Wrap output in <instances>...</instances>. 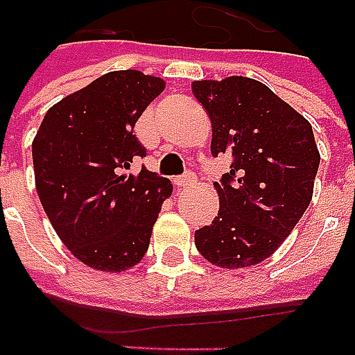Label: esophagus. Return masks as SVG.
<instances>
[{
	"label": "esophagus",
	"instance_id": "esophagus-1",
	"mask_svg": "<svg viewBox=\"0 0 355 355\" xmlns=\"http://www.w3.org/2000/svg\"><path fill=\"white\" fill-rule=\"evenodd\" d=\"M194 180H196V178H194L193 172H187V174L174 178V185L175 187H191L194 183Z\"/></svg>",
	"mask_w": 355,
	"mask_h": 355
}]
</instances>
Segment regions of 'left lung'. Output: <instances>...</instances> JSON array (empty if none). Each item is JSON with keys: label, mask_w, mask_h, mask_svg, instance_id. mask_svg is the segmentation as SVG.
Here are the masks:
<instances>
[{"label": "left lung", "mask_w": 355, "mask_h": 355, "mask_svg": "<svg viewBox=\"0 0 355 355\" xmlns=\"http://www.w3.org/2000/svg\"><path fill=\"white\" fill-rule=\"evenodd\" d=\"M193 93L211 119V153L232 159L230 172L213 183L217 217L194 232V243L218 268L254 266L311 204L320 164L313 127L258 80H198Z\"/></svg>", "instance_id": "1"}]
</instances>
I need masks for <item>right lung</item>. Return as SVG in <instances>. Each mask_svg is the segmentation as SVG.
<instances>
[{
    "mask_svg": "<svg viewBox=\"0 0 355 355\" xmlns=\"http://www.w3.org/2000/svg\"><path fill=\"white\" fill-rule=\"evenodd\" d=\"M164 82L140 71H114L46 112L31 146L35 185L55 234L80 262L98 271L137 266L149 247L170 180L142 166L135 135Z\"/></svg>",
    "mask_w": 355,
    "mask_h": 355,
    "instance_id": "1",
    "label": "right lung"
}]
</instances>
